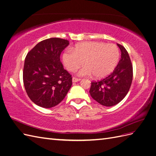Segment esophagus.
Masks as SVG:
<instances>
[{"mask_svg": "<svg viewBox=\"0 0 156 156\" xmlns=\"http://www.w3.org/2000/svg\"><path fill=\"white\" fill-rule=\"evenodd\" d=\"M80 79H78V78H76V77H73L72 78V81L73 82V83H76V82H78V81H80Z\"/></svg>", "mask_w": 156, "mask_h": 156, "instance_id": "1", "label": "esophagus"}]
</instances>
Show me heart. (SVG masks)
<instances>
[{
  "mask_svg": "<svg viewBox=\"0 0 156 156\" xmlns=\"http://www.w3.org/2000/svg\"><path fill=\"white\" fill-rule=\"evenodd\" d=\"M120 58L119 48L115 44L86 41L68 48L62 55L64 64L70 72L81 67L77 74L81 76L93 75L97 79L107 76L116 68Z\"/></svg>",
  "mask_w": 156,
  "mask_h": 156,
  "instance_id": "b5f03b06",
  "label": "heart"
}]
</instances>
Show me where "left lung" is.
<instances>
[{
  "label": "left lung",
  "instance_id": "obj_1",
  "mask_svg": "<svg viewBox=\"0 0 156 156\" xmlns=\"http://www.w3.org/2000/svg\"><path fill=\"white\" fill-rule=\"evenodd\" d=\"M121 51V59L109 75L99 81H93L90 96L101 105L111 107L118 104L127 95L133 79V66L124 47L117 44Z\"/></svg>",
  "mask_w": 156,
  "mask_h": 156
}]
</instances>
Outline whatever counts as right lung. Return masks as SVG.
Segmentation results:
<instances>
[{
	"label": "right lung",
	"instance_id": "obj_1",
	"mask_svg": "<svg viewBox=\"0 0 156 156\" xmlns=\"http://www.w3.org/2000/svg\"><path fill=\"white\" fill-rule=\"evenodd\" d=\"M66 40L52 37L40 41L28 54L23 68V83L28 96L36 105L51 108L63 100L72 77L60 62Z\"/></svg>",
	"mask_w": 156,
	"mask_h": 156
}]
</instances>
